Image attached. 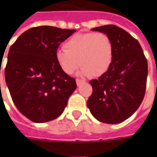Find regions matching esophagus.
I'll use <instances>...</instances> for the list:
<instances>
[{
  "mask_svg": "<svg viewBox=\"0 0 157 157\" xmlns=\"http://www.w3.org/2000/svg\"><path fill=\"white\" fill-rule=\"evenodd\" d=\"M75 82H76V85L80 86L82 83L84 82V81H83V80H80V79H76V80H75Z\"/></svg>",
  "mask_w": 157,
  "mask_h": 157,
  "instance_id": "obj_1",
  "label": "esophagus"
}]
</instances>
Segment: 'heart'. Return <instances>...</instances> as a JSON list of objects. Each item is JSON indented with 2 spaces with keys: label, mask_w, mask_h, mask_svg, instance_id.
I'll return each instance as SVG.
<instances>
[{
  "label": "heart",
  "mask_w": 157,
  "mask_h": 157,
  "mask_svg": "<svg viewBox=\"0 0 157 157\" xmlns=\"http://www.w3.org/2000/svg\"><path fill=\"white\" fill-rule=\"evenodd\" d=\"M64 47L65 49L56 52L55 59L68 75L80 65L82 75L100 76L108 71L113 59V43L103 33H76L65 42Z\"/></svg>",
  "instance_id": "obj_1"
}]
</instances>
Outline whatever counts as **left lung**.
Instances as JSON below:
<instances>
[{"instance_id":"obj_1","label":"left lung","mask_w":157,"mask_h":157,"mask_svg":"<svg viewBox=\"0 0 157 157\" xmlns=\"http://www.w3.org/2000/svg\"><path fill=\"white\" fill-rule=\"evenodd\" d=\"M106 33L113 43V59L108 71L89 83L90 112L106 124H119L138 109L145 97L148 64L137 39L115 25L92 29Z\"/></svg>"}]
</instances>
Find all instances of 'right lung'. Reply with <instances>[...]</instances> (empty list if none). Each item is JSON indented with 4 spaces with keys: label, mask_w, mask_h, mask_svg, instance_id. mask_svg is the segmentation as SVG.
<instances>
[{
    "label": "right lung",
    "mask_w": 157,
    "mask_h": 157,
    "mask_svg": "<svg viewBox=\"0 0 157 157\" xmlns=\"http://www.w3.org/2000/svg\"><path fill=\"white\" fill-rule=\"evenodd\" d=\"M75 32L35 27L10 47L6 82L15 106L31 121L44 123L58 118L76 89L75 79L63 71L55 59L59 44Z\"/></svg>",
    "instance_id": "obj_1"
}]
</instances>
